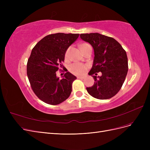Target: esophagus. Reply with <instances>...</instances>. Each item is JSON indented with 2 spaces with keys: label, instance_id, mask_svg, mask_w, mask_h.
<instances>
[{
  "label": "esophagus",
  "instance_id": "esophagus-1",
  "mask_svg": "<svg viewBox=\"0 0 150 150\" xmlns=\"http://www.w3.org/2000/svg\"><path fill=\"white\" fill-rule=\"evenodd\" d=\"M77 78H78V79H84V78H85V77L84 76H77Z\"/></svg>",
  "mask_w": 150,
  "mask_h": 150
}]
</instances>
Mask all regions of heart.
Instances as JSON below:
<instances>
[{"label":"heart","instance_id":"heart-1","mask_svg":"<svg viewBox=\"0 0 150 150\" xmlns=\"http://www.w3.org/2000/svg\"><path fill=\"white\" fill-rule=\"evenodd\" d=\"M69 49H68L66 53V56H68V53H69ZM70 71L74 74L80 75L84 74L86 70V66L81 63H74L72 65H71L69 67Z\"/></svg>","mask_w":150,"mask_h":150}]
</instances>
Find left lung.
I'll use <instances>...</instances> for the list:
<instances>
[{"mask_svg": "<svg viewBox=\"0 0 150 150\" xmlns=\"http://www.w3.org/2000/svg\"><path fill=\"white\" fill-rule=\"evenodd\" d=\"M80 38L91 45L94 49V60L89 75L94 83L86 88L88 93L99 99H110L119 92L128 70L126 52L115 39L99 33L81 34ZM101 71V76L97 72Z\"/></svg>", "mask_w": 150, "mask_h": 150, "instance_id": "8db88e82", "label": "left lung"}]
</instances>
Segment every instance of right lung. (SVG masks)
I'll list each match as a JSON object with an SVG mask.
<instances>
[{
    "instance_id": "1",
    "label": "right lung",
    "mask_w": 150,
    "mask_h": 150,
    "mask_svg": "<svg viewBox=\"0 0 150 150\" xmlns=\"http://www.w3.org/2000/svg\"><path fill=\"white\" fill-rule=\"evenodd\" d=\"M79 34L56 33L40 40L32 50L27 65V74L34 93L40 100L51 105L69 97L76 77L66 72L61 79L56 71L62 67L65 54L78 38Z\"/></svg>"
}]
</instances>
